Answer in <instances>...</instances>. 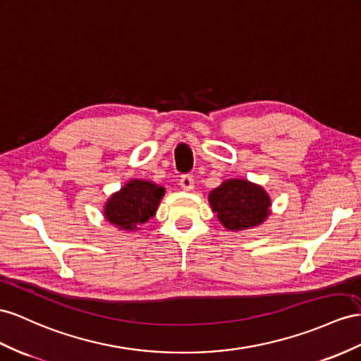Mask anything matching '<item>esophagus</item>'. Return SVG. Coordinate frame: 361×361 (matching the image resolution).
I'll use <instances>...</instances> for the list:
<instances>
[{"label":"esophagus","mask_w":361,"mask_h":361,"mask_svg":"<svg viewBox=\"0 0 361 361\" xmlns=\"http://www.w3.org/2000/svg\"><path fill=\"white\" fill-rule=\"evenodd\" d=\"M180 186L183 188V190H192L193 189V186H195V183H193V177L192 175H189V173H186V175H181V178H180Z\"/></svg>","instance_id":"1"}]
</instances>
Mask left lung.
<instances>
[{
  "label": "left lung",
  "mask_w": 361,
  "mask_h": 361,
  "mask_svg": "<svg viewBox=\"0 0 361 361\" xmlns=\"http://www.w3.org/2000/svg\"><path fill=\"white\" fill-rule=\"evenodd\" d=\"M209 202L227 230L253 228L270 215L271 200L261 186L247 180H226L209 193Z\"/></svg>",
  "instance_id": "8db88e82"
}]
</instances>
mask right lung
Returning <instances> with one entry per match:
<instances>
[{"label": "right lung", "instance_id": "add662e5", "mask_svg": "<svg viewBox=\"0 0 361 361\" xmlns=\"http://www.w3.org/2000/svg\"><path fill=\"white\" fill-rule=\"evenodd\" d=\"M163 195L164 188L159 184L145 180L128 181L106 201L105 219L120 230L134 232L155 215Z\"/></svg>", "mask_w": 361, "mask_h": 361}]
</instances>
